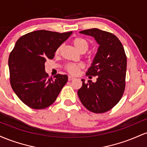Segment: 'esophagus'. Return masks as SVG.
<instances>
[{
	"mask_svg": "<svg viewBox=\"0 0 147 147\" xmlns=\"http://www.w3.org/2000/svg\"><path fill=\"white\" fill-rule=\"evenodd\" d=\"M73 79H75V77H73L72 76H68V80L69 81H72V80H73Z\"/></svg>",
	"mask_w": 147,
	"mask_h": 147,
	"instance_id": "1",
	"label": "esophagus"
}]
</instances>
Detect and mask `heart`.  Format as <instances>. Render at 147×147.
Segmentation results:
<instances>
[{
  "label": "heart",
  "instance_id": "obj_1",
  "mask_svg": "<svg viewBox=\"0 0 147 147\" xmlns=\"http://www.w3.org/2000/svg\"><path fill=\"white\" fill-rule=\"evenodd\" d=\"M73 45H75V47L79 51H86L89 47L88 42L86 40L84 39L83 38H81V37H78V38H76L73 40L72 41ZM60 51V48H59L57 50V53H59ZM82 67L81 64H76V63H68V65H66L65 66V69L68 70V72H70V74L72 75H75L78 72L79 68Z\"/></svg>",
  "mask_w": 147,
  "mask_h": 147
}]
</instances>
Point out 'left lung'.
Wrapping results in <instances>:
<instances>
[{"mask_svg": "<svg viewBox=\"0 0 147 147\" xmlns=\"http://www.w3.org/2000/svg\"><path fill=\"white\" fill-rule=\"evenodd\" d=\"M95 38L99 48L86 76H97L95 83L83 82L77 91L81 102L88 111L102 113L111 110L122 98L125 88L126 56L118 38L97 28L79 32Z\"/></svg>", "mask_w": 147, "mask_h": 147, "instance_id": "obj_1", "label": "left lung"}]
</instances>
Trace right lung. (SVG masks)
Wrapping results in <instances>:
<instances>
[{
    "label": "right lung",
    "instance_id": "1",
    "mask_svg": "<svg viewBox=\"0 0 147 147\" xmlns=\"http://www.w3.org/2000/svg\"><path fill=\"white\" fill-rule=\"evenodd\" d=\"M72 32L59 33L37 30L20 37L8 60L10 84L13 90L27 106L43 109L55 102L68 82L66 75L48 78L46 59H52L59 47Z\"/></svg>",
    "mask_w": 147,
    "mask_h": 147
}]
</instances>
